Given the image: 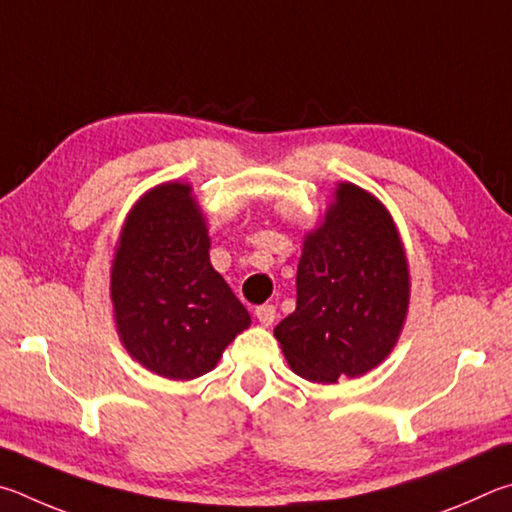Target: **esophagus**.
Returning a JSON list of instances; mask_svg holds the SVG:
<instances>
[{
	"mask_svg": "<svg viewBox=\"0 0 512 512\" xmlns=\"http://www.w3.org/2000/svg\"><path fill=\"white\" fill-rule=\"evenodd\" d=\"M274 317H276V308L272 306V303H263V306L256 308V319L261 321L263 326H272Z\"/></svg>",
	"mask_w": 512,
	"mask_h": 512,
	"instance_id": "obj_1",
	"label": "esophagus"
}]
</instances>
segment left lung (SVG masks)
<instances>
[{
	"label": "left lung",
	"instance_id": "obj_1",
	"mask_svg": "<svg viewBox=\"0 0 512 512\" xmlns=\"http://www.w3.org/2000/svg\"><path fill=\"white\" fill-rule=\"evenodd\" d=\"M409 308V265L389 211L351 182L335 188L303 240L297 310L274 328L292 371L310 382L357 378L387 357Z\"/></svg>",
	"mask_w": 512,
	"mask_h": 512
}]
</instances>
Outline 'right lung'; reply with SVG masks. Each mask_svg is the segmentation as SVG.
Instances as JSON below:
<instances>
[{"label": "right lung", "mask_w": 512, "mask_h": 512, "mask_svg": "<svg viewBox=\"0 0 512 512\" xmlns=\"http://www.w3.org/2000/svg\"><path fill=\"white\" fill-rule=\"evenodd\" d=\"M168 182L125 218L110 297L119 337L134 360L168 380L209 373L251 317L209 261V229L191 195Z\"/></svg>", "instance_id": "add662e5"}]
</instances>
